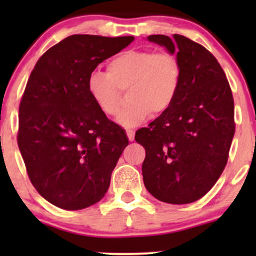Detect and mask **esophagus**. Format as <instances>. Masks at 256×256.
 <instances>
[{
	"mask_svg": "<svg viewBox=\"0 0 256 256\" xmlns=\"http://www.w3.org/2000/svg\"><path fill=\"white\" fill-rule=\"evenodd\" d=\"M126 135H128V140L134 141V138H135V131H134V130H126Z\"/></svg>",
	"mask_w": 256,
	"mask_h": 256,
	"instance_id": "esophagus-1",
	"label": "esophagus"
}]
</instances>
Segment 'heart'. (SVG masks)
<instances>
[{
	"label": "heart",
	"mask_w": 256,
	"mask_h": 256,
	"mask_svg": "<svg viewBox=\"0 0 256 256\" xmlns=\"http://www.w3.org/2000/svg\"><path fill=\"white\" fill-rule=\"evenodd\" d=\"M180 64L176 56L147 49H131L108 63L106 73L92 72L86 80V90L100 112L116 116L120 112L121 92H128L126 109L118 121L134 128L152 112L162 115L174 102L180 84Z\"/></svg>",
	"instance_id": "obj_1"
}]
</instances>
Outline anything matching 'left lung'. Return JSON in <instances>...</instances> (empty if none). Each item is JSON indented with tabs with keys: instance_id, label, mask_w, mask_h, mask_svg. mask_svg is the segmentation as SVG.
I'll use <instances>...</instances> for the list:
<instances>
[{
	"instance_id": "obj_1",
	"label": "left lung",
	"mask_w": 256,
	"mask_h": 256,
	"mask_svg": "<svg viewBox=\"0 0 256 256\" xmlns=\"http://www.w3.org/2000/svg\"><path fill=\"white\" fill-rule=\"evenodd\" d=\"M147 40L176 53L182 73L168 112L135 135L146 151L144 183L161 202L187 204L202 198L226 167L236 132L233 95L220 64L203 46L180 34Z\"/></svg>"
}]
</instances>
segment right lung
Segmentation results:
<instances>
[{
    "mask_svg": "<svg viewBox=\"0 0 256 256\" xmlns=\"http://www.w3.org/2000/svg\"><path fill=\"white\" fill-rule=\"evenodd\" d=\"M134 40L69 36L49 48L30 73L20 104L18 147L32 184L56 207L88 208L109 190L128 140L92 102L86 80Z\"/></svg>",
    "mask_w": 256,
    "mask_h": 256,
    "instance_id": "right-lung-1",
    "label": "right lung"
}]
</instances>
